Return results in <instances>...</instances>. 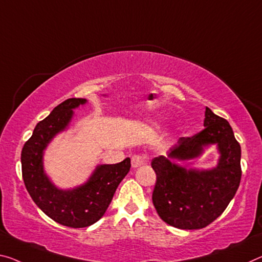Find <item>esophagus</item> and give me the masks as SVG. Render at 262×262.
<instances>
[{"mask_svg": "<svg viewBox=\"0 0 262 262\" xmlns=\"http://www.w3.org/2000/svg\"><path fill=\"white\" fill-rule=\"evenodd\" d=\"M147 163H149V157L147 155H134L132 157V167L134 169Z\"/></svg>", "mask_w": 262, "mask_h": 262, "instance_id": "1", "label": "esophagus"}]
</instances>
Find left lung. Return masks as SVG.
<instances>
[{
  "label": "left lung",
  "instance_id": "1",
  "mask_svg": "<svg viewBox=\"0 0 262 262\" xmlns=\"http://www.w3.org/2000/svg\"><path fill=\"white\" fill-rule=\"evenodd\" d=\"M204 129L181 138L167 151L151 161L156 172L152 204L163 222L181 230H199L221 215L233 199L242 180V148L225 119L205 108ZM211 145L220 154L211 169H188L177 160L201 156Z\"/></svg>",
  "mask_w": 262,
  "mask_h": 262
}]
</instances>
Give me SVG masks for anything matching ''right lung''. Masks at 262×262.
<instances>
[{
    "label": "right lung",
    "mask_w": 262,
    "mask_h": 262,
    "mask_svg": "<svg viewBox=\"0 0 262 262\" xmlns=\"http://www.w3.org/2000/svg\"><path fill=\"white\" fill-rule=\"evenodd\" d=\"M86 99H68L53 108L35 127L20 154L24 184L32 201L58 224L80 228L97 223L111 204L115 190L130 169V159L116 164H99L84 184L63 190L50 180L44 170V150L56 135L66 130L74 110Z\"/></svg>",
    "instance_id": "add662e5"
}]
</instances>
